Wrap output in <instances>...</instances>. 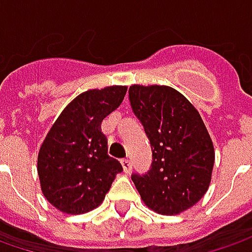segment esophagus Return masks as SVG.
<instances>
[{
	"label": "esophagus",
	"instance_id": "1",
	"mask_svg": "<svg viewBox=\"0 0 252 252\" xmlns=\"http://www.w3.org/2000/svg\"><path fill=\"white\" fill-rule=\"evenodd\" d=\"M122 167H123V171H125L126 174H130L131 161L129 160V158H126V160H122Z\"/></svg>",
	"mask_w": 252,
	"mask_h": 252
}]
</instances>
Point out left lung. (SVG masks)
<instances>
[{"label":"left lung","instance_id":"obj_1","mask_svg":"<svg viewBox=\"0 0 252 252\" xmlns=\"http://www.w3.org/2000/svg\"><path fill=\"white\" fill-rule=\"evenodd\" d=\"M131 109L139 118L153 150L147 174L131 181L146 206L174 216L196 205L209 189L215 147L199 112L167 85H131Z\"/></svg>","mask_w":252,"mask_h":252}]
</instances>
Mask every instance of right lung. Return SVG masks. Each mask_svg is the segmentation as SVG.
Returning <instances> with one entry per match:
<instances>
[{
  "label": "right lung",
  "instance_id": "add662e5",
  "mask_svg": "<svg viewBox=\"0 0 252 252\" xmlns=\"http://www.w3.org/2000/svg\"><path fill=\"white\" fill-rule=\"evenodd\" d=\"M125 85L88 90L70 102L44 137L37 156V174L44 198L67 215L98 208L122 169L108 156L102 121L119 108Z\"/></svg>",
  "mask_w": 252,
  "mask_h": 252
}]
</instances>
